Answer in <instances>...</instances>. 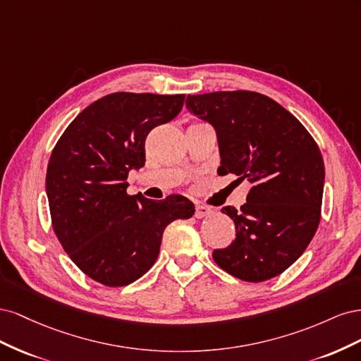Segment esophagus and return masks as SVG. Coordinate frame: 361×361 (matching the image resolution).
Returning <instances> with one entry per match:
<instances>
[{"instance_id": "obj_1", "label": "esophagus", "mask_w": 361, "mask_h": 361, "mask_svg": "<svg viewBox=\"0 0 361 361\" xmlns=\"http://www.w3.org/2000/svg\"><path fill=\"white\" fill-rule=\"evenodd\" d=\"M211 214H212L211 207H207L204 204H195V218H204Z\"/></svg>"}]
</instances>
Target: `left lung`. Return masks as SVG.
I'll return each mask as SVG.
<instances>
[{"mask_svg": "<svg viewBox=\"0 0 361 361\" xmlns=\"http://www.w3.org/2000/svg\"><path fill=\"white\" fill-rule=\"evenodd\" d=\"M187 108L215 129L218 173L253 185L241 209H221L233 220L236 238L214 250V260L244 281L281 274L319 226L325 169L318 145L297 117L256 92L188 94Z\"/></svg>", "mask_w": 361, "mask_h": 361, "instance_id": "obj_1", "label": "left lung"}]
</instances>
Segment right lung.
I'll return each mask as SVG.
<instances>
[{
	"label": "right lung",
	"instance_id": "1",
	"mask_svg": "<svg viewBox=\"0 0 361 361\" xmlns=\"http://www.w3.org/2000/svg\"><path fill=\"white\" fill-rule=\"evenodd\" d=\"M185 94L118 92L73 118L47 170L51 220L60 244L85 276L105 286L135 281L159 255L162 233L194 215L183 195H129L128 174L145 166V141L176 117Z\"/></svg>",
	"mask_w": 361,
	"mask_h": 361
}]
</instances>
